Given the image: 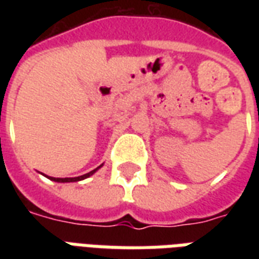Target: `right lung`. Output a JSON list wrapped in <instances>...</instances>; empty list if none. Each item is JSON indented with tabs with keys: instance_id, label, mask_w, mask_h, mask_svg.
Listing matches in <instances>:
<instances>
[{
	"instance_id": "1",
	"label": "right lung",
	"mask_w": 259,
	"mask_h": 259,
	"mask_svg": "<svg viewBox=\"0 0 259 259\" xmlns=\"http://www.w3.org/2000/svg\"><path fill=\"white\" fill-rule=\"evenodd\" d=\"M101 166L102 165H100V166L94 169V170H91V172H89V174H85V175H81V176H77V178H51V176H47V175H46V178H48L50 180H53V182H58V183H72V182H80V180L90 178L91 175L96 174L97 170L101 168Z\"/></svg>"
}]
</instances>
